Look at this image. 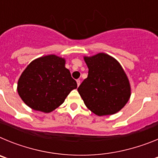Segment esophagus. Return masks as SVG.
<instances>
[{"label":"esophagus","mask_w":158,"mask_h":158,"mask_svg":"<svg viewBox=\"0 0 158 158\" xmlns=\"http://www.w3.org/2000/svg\"><path fill=\"white\" fill-rule=\"evenodd\" d=\"M77 86L80 85V84H81V81L78 79V80H77Z\"/></svg>","instance_id":"1"}]
</instances>
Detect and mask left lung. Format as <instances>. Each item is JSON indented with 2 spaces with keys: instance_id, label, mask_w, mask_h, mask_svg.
Segmentation results:
<instances>
[{
  "instance_id": "8db88e82",
  "label": "left lung",
  "mask_w": 158,
  "mask_h": 158,
  "mask_svg": "<svg viewBox=\"0 0 158 158\" xmlns=\"http://www.w3.org/2000/svg\"><path fill=\"white\" fill-rule=\"evenodd\" d=\"M84 59L89 74L77 91L86 107L99 116L120 111L131 96L129 80L120 64L104 53Z\"/></svg>"
}]
</instances>
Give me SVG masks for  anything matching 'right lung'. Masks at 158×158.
Segmentation results:
<instances>
[{
    "mask_svg": "<svg viewBox=\"0 0 158 158\" xmlns=\"http://www.w3.org/2000/svg\"><path fill=\"white\" fill-rule=\"evenodd\" d=\"M65 60L50 54L35 59L19 77L17 92L31 109L49 113L65 101L77 85L65 67Z\"/></svg>",
    "mask_w": 158,
    "mask_h": 158,
    "instance_id": "right-lung-1",
    "label": "right lung"
}]
</instances>
